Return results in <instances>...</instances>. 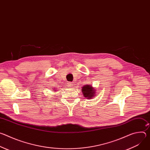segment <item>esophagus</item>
<instances>
[{
	"mask_svg": "<svg viewBox=\"0 0 150 150\" xmlns=\"http://www.w3.org/2000/svg\"><path fill=\"white\" fill-rule=\"evenodd\" d=\"M72 82H68V87H70V88H71L72 87Z\"/></svg>",
	"mask_w": 150,
	"mask_h": 150,
	"instance_id": "obj_1",
	"label": "esophagus"
}]
</instances>
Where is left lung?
<instances>
[{"label": "left lung", "instance_id": "left-lung-1", "mask_svg": "<svg viewBox=\"0 0 150 150\" xmlns=\"http://www.w3.org/2000/svg\"><path fill=\"white\" fill-rule=\"evenodd\" d=\"M81 91L83 96L87 99H92L96 96V89L93 88L91 85H85L82 87Z\"/></svg>", "mask_w": 150, "mask_h": 150}]
</instances>
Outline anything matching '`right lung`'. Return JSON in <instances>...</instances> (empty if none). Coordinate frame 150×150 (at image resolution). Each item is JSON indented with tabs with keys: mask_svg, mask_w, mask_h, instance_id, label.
I'll return each instance as SVG.
<instances>
[{
	"mask_svg": "<svg viewBox=\"0 0 150 150\" xmlns=\"http://www.w3.org/2000/svg\"><path fill=\"white\" fill-rule=\"evenodd\" d=\"M52 91H55V92H56V88H55V89H54V90H52Z\"/></svg>",
	"mask_w": 150,
	"mask_h": 150,
	"instance_id": "add662e5",
	"label": "right lung"
}]
</instances>
